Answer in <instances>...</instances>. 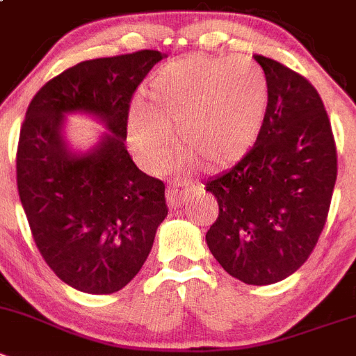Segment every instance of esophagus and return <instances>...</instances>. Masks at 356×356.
Instances as JSON below:
<instances>
[{"label": "esophagus", "mask_w": 356, "mask_h": 356, "mask_svg": "<svg viewBox=\"0 0 356 356\" xmlns=\"http://www.w3.org/2000/svg\"><path fill=\"white\" fill-rule=\"evenodd\" d=\"M187 191L188 188L184 187V184H172L171 187L168 188L165 192V197H168V203L171 208H180L184 204L185 197H187Z\"/></svg>", "instance_id": "obj_1"}]
</instances>
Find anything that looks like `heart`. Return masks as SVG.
Segmentation results:
<instances>
[{
    "label": "heart",
    "instance_id": "obj_1",
    "mask_svg": "<svg viewBox=\"0 0 356 356\" xmlns=\"http://www.w3.org/2000/svg\"><path fill=\"white\" fill-rule=\"evenodd\" d=\"M266 109L268 79L256 60L194 54L152 77L148 104L130 111V141L148 168L164 169L176 134L188 162L220 169L252 148Z\"/></svg>",
    "mask_w": 356,
    "mask_h": 356
}]
</instances>
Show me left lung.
I'll list each match as a JSON object with an SVG mask.
<instances>
[{"instance_id":"1","label":"left lung","mask_w":356,"mask_h":356,"mask_svg":"<svg viewBox=\"0 0 356 356\" xmlns=\"http://www.w3.org/2000/svg\"><path fill=\"white\" fill-rule=\"evenodd\" d=\"M254 60L268 79L265 123L242 161L207 181L218 203L207 243L229 275L266 286L295 273L318 243L337 152L316 88L279 61Z\"/></svg>"}]
</instances>
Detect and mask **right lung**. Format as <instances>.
<instances>
[{
	"label": "right lung",
	"instance_id": "right-lung-1",
	"mask_svg": "<svg viewBox=\"0 0 356 356\" xmlns=\"http://www.w3.org/2000/svg\"><path fill=\"white\" fill-rule=\"evenodd\" d=\"M159 51L81 61L45 83L26 111L17 146V188L49 268L90 295L125 288L168 217L164 184L134 164L125 146L134 91ZM88 113L106 132L88 152L64 138L66 114Z\"/></svg>",
	"mask_w": 356,
	"mask_h": 356
}]
</instances>
